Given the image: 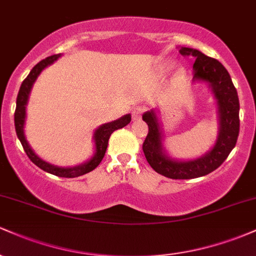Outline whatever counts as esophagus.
<instances>
[{
    "instance_id": "obj_1",
    "label": "esophagus",
    "mask_w": 256,
    "mask_h": 256,
    "mask_svg": "<svg viewBox=\"0 0 256 256\" xmlns=\"http://www.w3.org/2000/svg\"><path fill=\"white\" fill-rule=\"evenodd\" d=\"M143 108L140 107H137L134 108V110H132V120H140V116H142V113H143Z\"/></svg>"
}]
</instances>
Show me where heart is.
I'll use <instances>...</instances> for the list:
<instances>
[{"label":"heart","instance_id":"heart-1","mask_svg":"<svg viewBox=\"0 0 256 256\" xmlns=\"http://www.w3.org/2000/svg\"><path fill=\"white\" fill-rule=\"evenodd\" d=\"M172 67H173L172 64H164L162 67H161V70H162V72H166V71H170ZM183 76H184V71H183V70H180V71L178 72V77H183Z\"/></svg>","mask_w":256,"mask_h":256}]
</instances>
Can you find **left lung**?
<instances>
[{"mask_svg":"<svg viewBox=\"0 0 256 256\" xmlns=\"http://www.w3.org/2000/svg\"><path fill=\"white\" fill-rule=\"evenodd\" d=\"M179 52L195 58L192 83L207 84L212 91L218 113V136L212 148L201 156L190 160L172 158L164 146L165 140L158 110H150L142 116L149 128L143 152L149 165L160 174L172 179H192L218 168L234 148L240 132V101L230 74L218 60L185 46H182Z\"/></svg>","mask_w":256,"mask_h":256,"instance_id":"1","label":"left lung"}]
</instances>
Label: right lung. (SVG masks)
Wrapping results in <instances>:
<instances>
[{
    "mask_svg": "<svg viewBox=\"0 0 256 256\" xmlns=\"http://www.w3.org/2000/svg\"><path fill=\"white\" fill-rule=\"evenodd\" d=\"M60 56L61 54L52 55V56H48L44 58V60L40 61V62L31 70L28 77L25 78V80L22 82L16 98V113H14V125H16V136L19 138L22 148H24L28 158H30L34 165L40 167L43 171L50 173V174L58 176V177L74 178L79 177V176H83L85 173L91 172L100 165V162H101L102 158L104 156L106 150H107L108 140H110V134L116 130H118V128H122L128 125V122H131V114H126V116H122V118L114 120V122H107V124H102L96 128L92 136L94 143H95V152H94V155L89 158V160L85 161L83 164H79V165L72 167H62L52 165V164L48 162V161H44L43 158L38 156L36 152H34V149L31 148V146L28 144V142L26 140L25 137L24 128L26 122V106H28V98H30L32 86H34V82L37 80L38 76L42 73L44 68H46V67L50 66L52 64H54Z\"/></svg>",
    "mask_w": 256,
    "mask_h": 256,
    "instance_id": "add662e5",
    "label": "right lung"
}]
</instances>
